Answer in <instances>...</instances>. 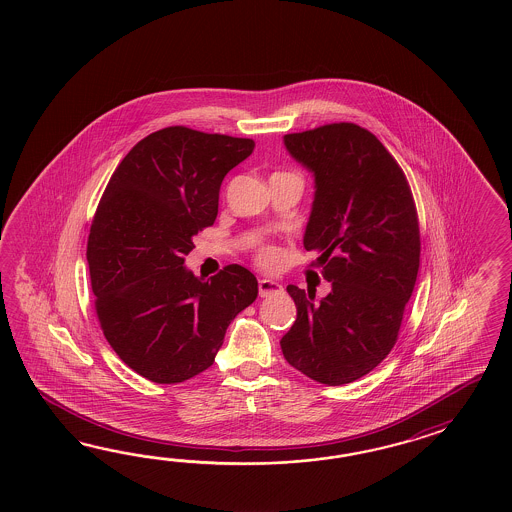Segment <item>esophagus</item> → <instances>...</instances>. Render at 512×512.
<instances>
[{
    "mask_svg": "<svg viewBox=\"0 0 512 512\" xmlns=\"http://www.w3.org/2000/svg\"><path fill=\"white\" fill-rule=\"evenodd\" d=\"M283 293V285L274 279H259V295L270 296Z\"/></svg>",
    "mask_w": 512,
    "mask_h": 512,
    "instance_id": "obj_1",
    "label": "esophagus"
}]
</instances>
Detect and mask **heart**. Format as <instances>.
<instances>
[{"mask_svg": "<svg viewBox=\"0 0 512 512\" xmlns=\"http://www.w3.org/2000/svg\"><path fill=\"white\" fill-rule=\"evenodd\" d=\"M279 257H281L279 249L276 246H270V244L261 246L255 253L257 263L263 264V266H276L279 263Z\"/></svg>", "mask_w": 512, "mask_h": 512, "instance_id": "b5f03b06", "label": "heart"}]
</instances>
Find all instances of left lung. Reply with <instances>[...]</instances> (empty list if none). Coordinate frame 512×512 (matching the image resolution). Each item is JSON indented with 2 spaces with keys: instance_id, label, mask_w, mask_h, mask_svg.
Segmentation results:
<instances>
[{
  "instance_id": "8db88e82",
  "label": "left lung",
  "mask_w": 512,
  "mask_h": 512,
  "mask_svg": "<svg viewBox=\"0 0 512 512\" xmlns=\"http://www.w3.org/2000/svg\"><path fill=\"white\" fill-rule=\"evenodd\" d=\"M315 174L304 248L332 291L315 300L287 287L296 321L281 338L285 360L328 387L353 383L387 358L419 274L417 206L402 167L368 129L351 122L285 135Z\"/></svg>"
}]
</instances>
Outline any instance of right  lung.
I'll return each mask as SVG.
<instances>
[{"label":"right lung","instance_id":"obj_1","mask_svg":"<svg viewBox=\"0 0 512 512\" xmlns=\"http://www.w3.org/2000/svg\"><path fill=\"white\" fill-rule=\"evenodd\" d=\"M253 148L159 129L129 150L97 204L86 249L95 313L114 353L148 381L182 383L210 368L229 323L257 298L240 264L206 281L184 266L193 236L216 221L225 174Z\"/></svg>","mask_w":512,"mask_h":512}]
</instances>
